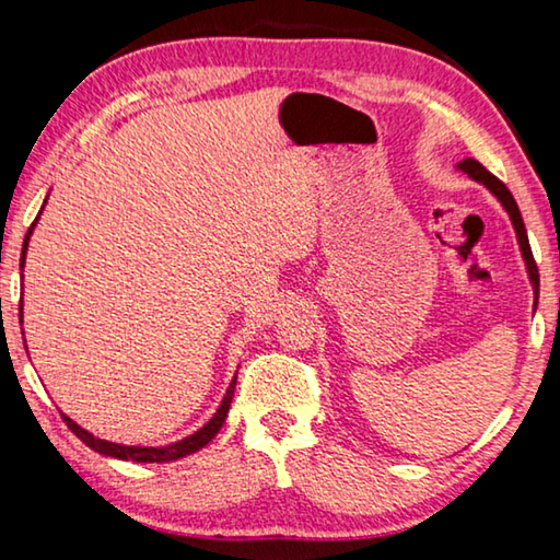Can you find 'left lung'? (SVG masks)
Listing matches in <instances>:
<instances>
[{
	"label": "left lung",
	"mask_w": 560,
	"mask_h": 560,
	"mask_svg": "<svg viewBox=\"0 0 560 560\" xmlns=\"http://www.w3.org/2000/svg\"><path fill=\"white\" fill-rule=\"evenodd\" d=\"M457 167L462 170L464 175H469L471 179H477V183L485 185L489 192L494 195L501 205H504V210L511 217V224H514V230H516V240H518V246H521V254H524V261H526V269H528V279H530V283H534V293H536V299H538V267H536V261H534V254H530L528 234H526L524 220H521V212H518V205L514 200V195L509 192V187L501 183L499 177H494L485 165L477 163V160L467 158V160H462Z\"/></svg>",
	"instance_id": "8db88e82"
}]
</instances>
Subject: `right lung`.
Here are the masks:
<instances>
[{
    "mask_svg": "<svg viewBox=\"0 0 560 560\" xmlns=\"http://www.w3.org/2000/svg\"><path fill=\"white\" fill-rule=\"evenodd\" d=\"M46 205V202H44ZM44 210V207H42ZM42 214V212H39ZM39 220V217H36ZM36 220L32 222L30 232H26V240H24V246H22V267L26 261V246H30V236L34 232L36 226ZM19 324H22V303H19ZM26 346V343H24ZM234 385H236V375L232 385L226 387V395L222 397V405L217 407V412L210 422L205 424V428L197 430L195 434H189V438L179 440V442H173V444H165V447H132V444H116V442H106V440H98L93 438L91 432H86L83 428H79L71 417L63 415V422L69 424V430L79 438L83 444H89V447L93 452L103 454V457H116V459H130V462H173V459H179V457H187V454H192L197 450H202L207 442H212V438L217 432L222 430V424L226 420V412H230V405H232V397H234Z\"/></svg>",
    "mask_w": 560,
    "mask_h": 560,
    "instance_id": "obj_1",
    "label": "right lung"
}]
</instances>
